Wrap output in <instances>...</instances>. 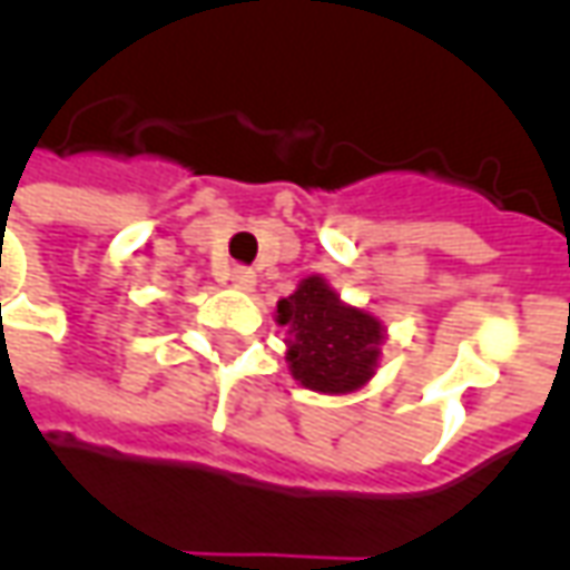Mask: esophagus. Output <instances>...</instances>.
Returning <instances> with one entry per match:
<instances>
[{
    "label": "esophagus",
    "mask_w": 570,
    "mask_h": 570,
    "mask_svg": "<svg viewBox=\"0 0 570 570\" xmlns=\"http://www.w3.org/2000/svg\"><path fill=\"white\" fill-rule=\"evenodd\" d=\"M228 281H232L237 289H253V284H256V272L247 268V265H235V268L228 272Z\"/></svg>",
    "instance_id": "1"
}]
</instances>
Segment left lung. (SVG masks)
Masks as SVG:
<instances>
[{
    "mask_svg": "<svg viewBox=\"0 0 570 570\" xmlns=\"http://www.w3.org/2000/svg\"><path fill=\"white\" fill-rule=\"evenodd\" d=\"M274 317L289 333L286 360L302 387L351 394L375 375L384 342L382 321L345 305L317 274L305 277L293 296L281 298Z\"/></svg>",
    "mask_w": 570,
    "mask_h": 570,
    "instance_id": "1",
    "label": "left lung"
}]
</instances>
